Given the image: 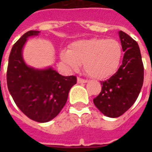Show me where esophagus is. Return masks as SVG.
I'll use <instances>...</instances> for the list:
<instances>
[{
    "label": "esophagus",
    "mask_w": 152,
    "mask_h": 152,
    "mask_svg": "<svg viewBox=\"0 0 152 152\" xmlns=\"http://www.w3.org/2000/svg\"><path fill=\"white\" fill-rule=\"evenodd\" d=\"M88 82V80H83V79L81 78H77V83H85Z\"/></svg>",
    "instance_id": "34e87169"
}]
</instances>
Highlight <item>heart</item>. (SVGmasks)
I'll return each mask as SVG.
<instances>
[{"label":"heart","mask_w":152,"mask_h":152,"mask_svg":"<svg viewBox=\"0 0 152 152\" xmlns=\"http://www.w3.org/2000/svg\"><path fill=\"white\" fill-rule=\"evenodd\" d=\"M122 47L115 39L92 38L72 42L69 50H63L60 57L69 71H76L83 63L88 76L103 80L115 74L122 59Z\"/></svg>","instance_id":"heart-1"}]
</instances>
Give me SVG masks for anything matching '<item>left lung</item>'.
<instances>
[{"instance_id":"1","label":"left lung","mask_w":152,"mask_h":152,"mask_svg":"<svg viewBox=\"0 0 152 152\" xmlns=\"http://www.w3.org/2000/svg\"><path fill=\"white\" fill-rule=\"evenodd\" d=\"M125 52L122 64L107 80L101 83L102 91L93 99L101 113L109 118L122 115L134 104L144 82V65L139 46L122 31H118Z\"/></svg>"}]
</instances>
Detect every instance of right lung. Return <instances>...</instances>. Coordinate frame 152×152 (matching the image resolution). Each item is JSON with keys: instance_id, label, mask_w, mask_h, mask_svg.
<instances>
[{"instance_id": "1", "label": "right lung", "mask_w": 152, "mask_h": 152, "mask_svg": "<svg viewBox=\"0 0 152 152\" xmlns=\"http://www.w3.org/2000/svg\"><path fill=\"white\" fill-rule=\"evenodd\" d=\"M39 33L29 31L14 44L8 58L7 84L20 110L32 120L44 123L61 112L76 77L61 76L52 67L36 69L27 65L23 50L27 39Z\"/></svg>"}]
</instances>
